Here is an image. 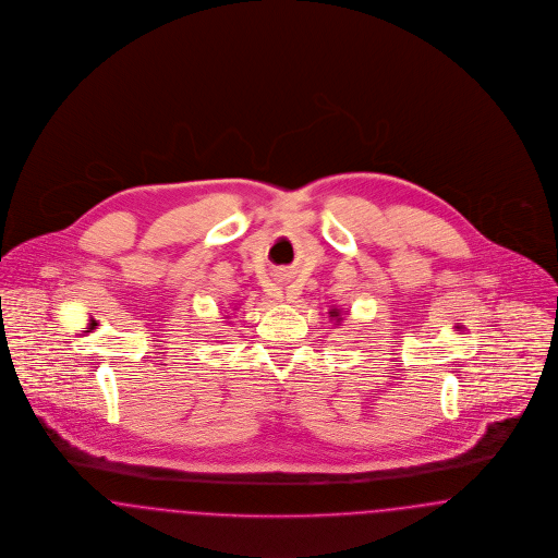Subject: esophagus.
I'll return each mask as SVG.
<instances>
[{
    "label": "esophagus",
    "instance_id": "esophagus-1",
    "mask_svg": "<svg viewBox=\"0 0 558 558\" xmlns=\"http://www.w3.org/2000/svg\"><path fill=\"white\" fill-rule=\"evenodd\" d=\"M290 279H292V275H288V272H281V275L277 277V281H279L281 286H286V283H288ZM286 295H288V300H292V298H295V292H292V290H288V292H286Z\"/></svg>",
    "mask_w": 558,
    "mask_h": 558
}]
</instances>
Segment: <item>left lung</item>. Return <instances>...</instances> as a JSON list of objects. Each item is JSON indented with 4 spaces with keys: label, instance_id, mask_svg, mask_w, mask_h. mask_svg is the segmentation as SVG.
Here are the masks:
<instances>
[{
    "label": "left lung",
    "instance_id": "left-lung-1",
    "mask_svg": "<svg viewBox=\"0 0 558 558\" xmlns=\"http://www.w3.org/2000/svg\"><path fill=\"white\" fill-rule=\"evenodd\" d=\"M329 317H333V319H336V325H338L340 319H342V317H340V308H331V311H329Z\"/></svg>",
    "mask_w": 558,
    "mask_h": 558
}]
</instances>
